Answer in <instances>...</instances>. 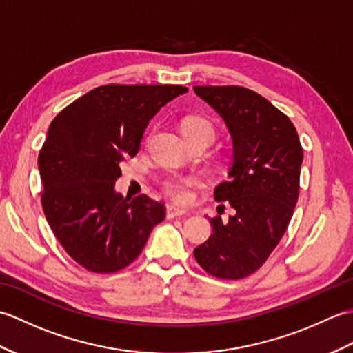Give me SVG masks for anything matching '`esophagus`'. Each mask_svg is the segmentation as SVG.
<instances>
[{"label": "esophagus", "instance_id": "34e87169", "mask_svg": "<svg viewBox=\"0 0 353 353\" xmlns=\"http://www.w3.org/2000/svg\"><path fill=\"white\" fill-rule=\"evenodd\" d=\"M186 214V209L177 208L174 205H167V219H176V216H181Z\"/></svg>", "mask_w": 353, "mask_h": 353}]
</instances>
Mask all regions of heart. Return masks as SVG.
Segmentation results:
<instances>
[{"instance_id":"heart-1","label":"heart","mask_w":353,"mask_h":353,"mask_svg":"<svg viewBox=\"0 0 353 353\" xmlns=\"http://www.w3.org/2000/svg\"><path fill=\"white\" fill-rule=\"evenodd\" d=\"M183 137H190V134H206L211 139H214V125L203 118H190L186 119L182 125ZM203 185V181L199 176L194 174H174L170 176L163 181L162 188L165 194L171 199L177 201V203H190L194 197V190Z\"/></svg>"}]
</instances>
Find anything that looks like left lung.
I'll use <instances>...</instances> for the list:
<instances>
[{
  "label": "left lung",
  "mask_w": 353,
  "mask_h": 353,
  "mask_svg": "<svg viewBox=\"0 0 353 353\" xmlns=\"http://www.w3.org/2000/svg\"><path fill=\"white\" fill-rule=\"evenodd\" d=\"M194 92L221 117L230 133L228 181L216 186L214 197L235 211L228 221L209 219L212 235L194 256L209 274L243 279L264 264L288 228L299 197L303 150L290 118L250 89L194 86Z\"/></svg>",
  "instance_id": "8db88e82"
}]
</instances>
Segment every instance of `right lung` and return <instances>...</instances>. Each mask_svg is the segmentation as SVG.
<instances>
[{"label": "right lung", "instance_id": "add662e5", "mask_svg": "<svg viewBox=\"0 0 353 353\" xmlns=\"http://www.w3.org/2000/svg\"><path fill=\"white\" fill-rule=\"evenodd\" d=\"M186 92L179 85H106L51 121L37 159L42 208L59 243L81 267L95 273L127 267L165 219L159 201L145 194L124 199L115 182L153 117Z\"/></svg>", "mask_w": 353, "mask_h": 353}]
</instances>
